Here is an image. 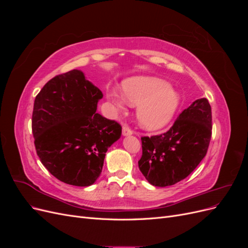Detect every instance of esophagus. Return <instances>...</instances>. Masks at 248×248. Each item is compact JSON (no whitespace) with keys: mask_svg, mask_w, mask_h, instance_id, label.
<instances>
[{"mask_svg":"<svg viewBox=\"0 0 248 248\" xmlns=\"http://www.w3.org/2000/svg\"><path fill=\"white\" fill-rule=\"evenodd\" d=\"M133 132H132V130L129 128V127H127V126H124L123 127V129H122V134H123V137H128V136H131Z\"/></svg>","mask_w":248,"mask_h":248,"instance_id":"esophagus-1","label":"esophagus"}]
</instances>
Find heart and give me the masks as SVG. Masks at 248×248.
<instances>
[{
    "label": "heart",
    "mask_w": 248,
    "mask_h": 248,
    "mask_svg": "<svg viewBox=\"0 0 248 248\" xmlns=\"http://www.w3.org/2000/svg\"><path fill=\"white\" fill-rule=\"evenodd\" d=\"M123 94L109 89L108 97L112 108L123 111L128 101L137 107V119L146 130H158L167 126L181 106V96L167 80L155 77H134L122 82Z\"/></svg>",
    "instance_id": "heart-1"
}]
</instances>
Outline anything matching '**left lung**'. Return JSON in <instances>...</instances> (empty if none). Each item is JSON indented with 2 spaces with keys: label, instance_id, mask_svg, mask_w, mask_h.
I'll return each mask as SVG.
<instances>
[{
  "label": "left lung",
  "instance_id": "left-lung-1",
  "mask_svg": "<svg viewBox=\"0 0 248 248\" xmlns=\"http://www.w3.org/2000/svg\"><path fill=\"white\" fill-rule=\"evenodd\" d=\"M212 114L206 98L191 103L179 115L170 129L141 138L139 168L148 182L157 187L174 185L196 170L206 156L211 140Z\"/></svg>",
  "mask_w": 248,
  "mask_h": 248
}]
</instances>
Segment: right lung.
<instances>
[{"label": "right lung", "mask_w": 248, "mask_h": 248, "mask_svg": "<svg viewBox=\"0 0 248 248\" xmlns=\"http://www.w3.org/2000/svg\"><path fill=\"white\" fill-rule=\"evenodd\" d=\"M102 97L78 69L51 78L36 96L32 131L37 155L66 184L92 185L108 149L121 138L122 127L96 112Z\"/></svg>", "instance_id": "obj_1"}]
</instances>
